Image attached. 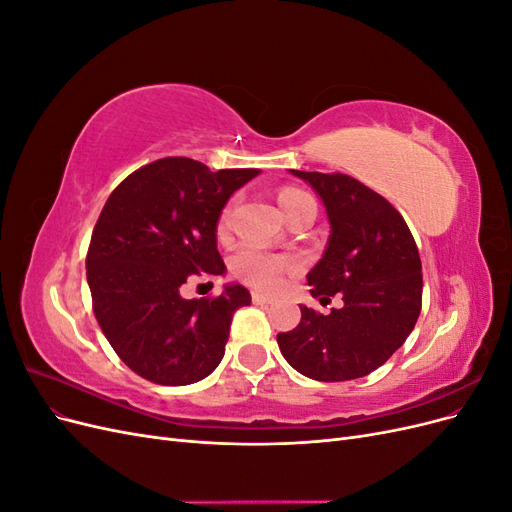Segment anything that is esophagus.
I'll use <instances>...</instances> for the list:
<instances>
[{
  "label": "esophagus",
  "instance_id": "34e87169",
  "mask_svg": "<svg viewBox=\"0 0 512 512\" xmlns=\"http://www.w3.org/2000/svg\"><path fill=\"white\" fill-rule=\"evenodd\" d=\"M252 301H254L256 305H269L273 299L267 297V294H262V292H252Z\"/></svg>",
  "mask_w": 512,
  "mask_h": 512
}]
</instances>
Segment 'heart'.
I'll return each mask as SVG.
<instances>
[{"instance_id": "heart-1", "label": "heart", "mask_w": 512, "mask_h": 512, "mask_svg": "<svg viewBox=\"0 0 512 512\" xmlns=\"http://www.w3.org/2000/svg\"><path fill=\"white\" fill-rule=\"evenodd\" d=\"M303 198H309V196L301 190L286 188L280 192V196H277V203H280L282 211L286 213ZM228 220H230V209H224L220 224H218L220 232H224L228 228ZM290 267H292V262L288 258L275 256V254L260 250V247H254V245L241 247V250L230 260L232 273H235L241 282L250 284L258 290L280 288L284 275Z\"/></svg>"}]
</instances>
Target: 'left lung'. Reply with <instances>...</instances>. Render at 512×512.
I'll use <instances>...</instances> for the list:
<instances>
[{"mask_svg": "<svg viewBox=\"0 0 512 512\" xmlns=\"http://www.w3.org/2000/svg\"><path fill=\"white\" fill-rule=\"evenodd\" d=\"M294 177L320 196L331 235L322 258L307 273L312 297L342 299L331 314L301 305L297 329L277 335L284 359L320 382L363 378L404 346L421 314V258L408 224L389 200L348 175Z\"/></svg>", "mask_w": 512, "mask_h": 512, "instance_id": "1", "label": "left lung"}]
</instances>
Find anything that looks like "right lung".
Listing matches in <instances>:
<instances>
[{"mask_svg": "<svg viewBox=\"0 0 512 512\" xmlns=\"http://www.w3.org/2000/svg\"><path fill=\"white\" fill-rule=\"evenodd\" d=\"M258 168L162 158L108 196L87 252V284L108 344L138 376L166 386L207 378L220 365L232 314L250 305L241 284L215 299H183L190 277H218V222Z\"/></svg>", "mask_w": 512, "mask_h": 512, "instance_id": "obj_1", "label": "right lung"}]
</instances>
